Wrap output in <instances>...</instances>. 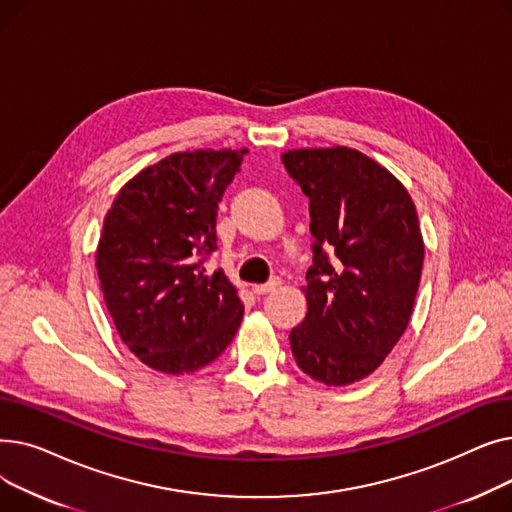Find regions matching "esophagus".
<instances>
[{
	"mask_svg": "<svg viewBox=\"0 0 512 512\" xmlns=\"http://www.w3.org/2000/svg\"><path fill=\"white\" fill-rule=\"evenodd\" d=\"M278 286H280V280H272V282H267V284H255L253 292L257 294V297H263V294L274 292Z\"/></svg>",
	"mask_w": 512,
	"mask_h": 512,
	"instance_id": "esophagus-1",
	"label": "esophagus"
}]
</instances>
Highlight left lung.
I'll use <instances>...</instances> for the list:
<instances>
[{
    "label": "left lung",
    "instance_id": "left-lung-1",
    "mask_svg": "<svg viewBox=\"0 0 512 512\" xmlns=\"http://www.w3.org/2000/svg\"><path fill=\"white\" fill-rule=\"evenodd\" d=\"M282 161L309 197L315 236L292 357L319 384L361 382L411 321L425 255L415 203L390 170L351 147L290 149Z\"/></svg>",
    "mask_w": 512,
    "mask_h": 512
}]
</instances>
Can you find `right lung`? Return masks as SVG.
Instances as JSON below:
<instances>
[{
    "instance_id": "obj_1",
    "label": "right lung",
    "mask_w": 512,
    "mask_h": 512,
    "mask_svg": "<svg viewBox=\"0 0 512 512\" xmlns=\"http://www.w3.org/2000/svg\"><path fill=\"white\" fill-rule=\"evenodd\" d=\"M249 153L186 149L132 176L107 209L95 253L105 307L147 367L193 373L232 342L245 305L205 253L218 251V203Z\"/></svg>"
}]
</instances>
